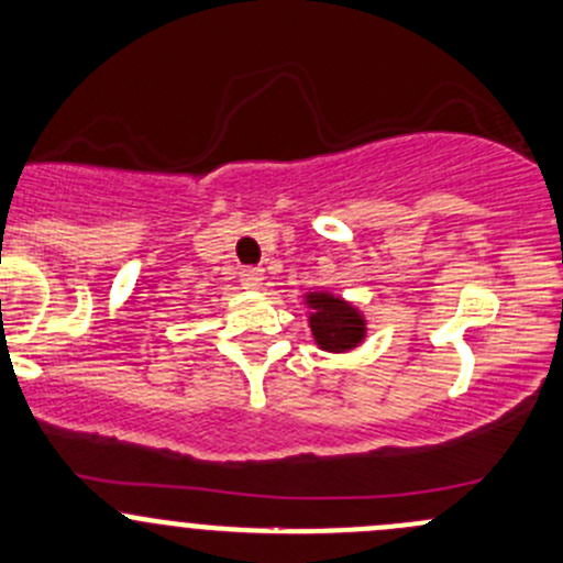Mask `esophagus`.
<instances>
[{"label": "esophagus", "instance_id": "34e87169", "mask_svg": "<svg viewBox=\"0 0 563 563\" xmlns=\"http://www.w3.org/2000/svg\"><path fill=\"white\" fill-rule=\"evenodd\" d=\"M240 283L245 288H258L264 283V269H258V266H245V269L240 272Z\"/></svg>", "mask_w": 563, "mask_h": 563}]
</instances>
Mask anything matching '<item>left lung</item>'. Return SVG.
<instances>
[{"label": "left lung", "mask_w": 563, "mask_h": 563, "mask_svg": "<svg viewBox=\"0 0 563 563\" xmlns=\"http://www.w3.org/2000/svg\"><path fill=\"white\" fill-rule=\"evenodd\" d=\"M307 301L312 305V336L323 351H351L364 340V321L347 301L331 297V294H310Z\"/></svg>", "instance_id": "obj_1"}]
</instances>
